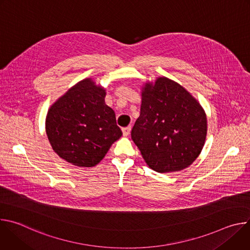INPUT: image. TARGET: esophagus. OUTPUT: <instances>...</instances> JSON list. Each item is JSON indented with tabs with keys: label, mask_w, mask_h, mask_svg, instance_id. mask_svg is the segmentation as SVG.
I'll use <instances>...</instances> for the list:
<instances>
[{
	"label": "esophagus",
	"mask_w": 250,
	"mask_h": 250,
	"mask_svg": "<svg viewBox=\"0 0 250 250\" xmlns=\"http://www.w3.org/2000/svg\"><path fill=\"white\" fill-rule=\"evenodd\" d=\"M130 129H131V127L130 126H126V127H124L122 130H123V134H124V136H127L128 134H129V132H130Z\"/></svg>",
	"instance_id": "obj_1"
}]
</instances>
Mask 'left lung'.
Listing matches in <instances>:
<instances>
[{"mask_svg": "<svg viewBox=\"0 0 250 250\" xmlns=\"http://www.w3.org/2000/svg\"><path fill=\"white\" fill-rule=\"evenodd\" d=\"M207 130L204 109L180 84L158 77L142 86L131 139L149 168L167 173L189 167L204 147Z\"/></svg>", "mask_w": 250, "mask_h": 250, "instance_id": "left-lung-1", "label": "left lung"}]
</instances>
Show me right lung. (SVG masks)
I'll use <instances>...</instances> for the list:
<instances>
[{"label": "right lung", "mask_w": 250, "mask_h": 250, "mask_svg": "<svg viewBox=\"0 0 250 250\" xmlns=\"http://www.w3.org/2000/svg\"><path fill=\"white\" fill-rule=\"evenodd\" d=\"M105 90L86 78L71 87L49 108L45 130L54 152L78 167L96 166L123 132Z\"/></svg>", "instance_id": "1"}]
</instances>
